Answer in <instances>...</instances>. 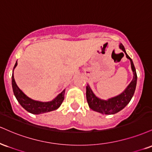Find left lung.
Returning a JSON list of instances; mask_svg holds the SVG:
<instances>
[{"label":"left lung","mask_w":152,"mask_h":152,"mask_svg":"<svg viewBox=\"0 0 152 152\" xmlns=\"http://www.w3.org/2000/svg\"><path fill=\"white\" fill-rule=\"evenodd\" d=\"M119 48L124 51L126 58L130 60L131 67L134 75L132 80L125 89V90L119 95L116 96V97L110 98V99L104 100V99H101L96 97L95 94L91 90L89 85H87V86L86 87V97L90 108L92 109L94 111L99 112V113L102 114H104V115L116 114L125 107L126 105L129 104L130 100L132 98L134 94L135 89H136L137 75L136 69H135L134 65L132 60L130 58L129 55L126 54L124 47L122 43L119 45Z\"/></svg>","instance_id":"8db88e82"}]
</instances>
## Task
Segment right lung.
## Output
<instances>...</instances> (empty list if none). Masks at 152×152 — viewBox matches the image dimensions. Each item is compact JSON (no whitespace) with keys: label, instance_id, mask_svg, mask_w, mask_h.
<instances>
[{"label":"right lung","instance_id":"obj_1","mask_svg":"<svg viewBox=\"0 0 152 152\" xmlns=\"http://www.w3.org/2000/svg\"><path fill=\"white\" fill-rule=\"evenodd\" d=\"M17 65L18 62H16L15 66L13 67V70ZM12 87L14 95L17 99L18 102L20 103V104L26 111L31 114H33V115H40V114L45 113V112H51L57 110V109L60 107V106L64 100V98H65V90H64L61 93L59 94L54 99H53L50 102H43L33 100V99L28 97V96H26V94L23 93V91L18 87V85L15 83V79H14L13 73L12 75Z\"/></svg>","mask_w":152,"mask_h":152}]
</instances>
